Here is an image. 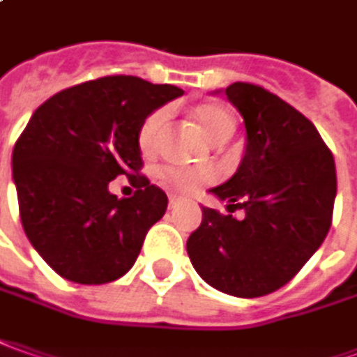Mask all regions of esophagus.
<instances>
[{
    "instance_id": "esophagus-1",
    "label": "esophagus",
    "mask_w": 357,
    "mask_h": 357,
    "mask_svg": "<svg viewBox=\"0 0 357 357\" xmlns=\"http://www.w3.org/2000/svg\"><path fill=\"white\" fill-rule=\"evenodd\" d=\"M179 202H181L179 197H176V195H172V197H169V209H176V207H178V205H179Z\"/></svg>"
}]
</instances>
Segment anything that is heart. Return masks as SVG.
<instances>
[{"mask_svg":"<svg viewBox=\"0 0 357 357\" xmlns=\"http://www.w3.org/2000/svg\"><path fill=\"white\" fill-rule=\"evenodd\" d=\"M191 116L197 120L203 132L217 144L227 142L235 134V126H237L235 118L231 116V112L223 106L203 102L191 110ZM164 122H166V110H154L142 122L140 132H138V146L144 154L155 152ZM160 178L164 179L167 185H172L174 190L181 191V193H193V191L213 183L217 179V172L213 167L167 166L160 172Z\"/></svg>","mask_w":357,"mask_h":357,"instance_id":"heart-1","label":"heart"}]
</instances>
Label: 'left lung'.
I'll use <instances>...</instances> for the list:
<instances>
[{
  "label": "left lung",
  "mask_w": 357,
  "mask_h": 357,
  "mask_svg": "<svg viewBox=\"0 0 357 357\" xmlns=\"http://www.w3.org/2000/svg\"><path fill=\"white\" fill-rule=\"evenodd\" d=\"M225 94L245 120L247 148L237 174L211 191L245 217L203 207L188 255L213 289L257 298L292 280L326 239L336 164L312 122L277 94L251 82Z\"/></svg>",
  "instance_id": "8db88e82"
}]
</instances>
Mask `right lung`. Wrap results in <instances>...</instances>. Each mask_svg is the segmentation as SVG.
<instances>
[{"label": "right lung", "instance_id": "1", "mask_svg": "<svg viewBox=\"0 0 357 357\" xmlns=\"http://www.w3.org/2000/svg\"><path fill=\"white\" fill-rule=\"evenodd\" d=\"M174 84L114 75L53 94L13 148V181L27 239L56 275L105 284L126 275L167 195L140 174L138 132L155 108L181 96ZM137 188L118 200L107 183Z\"/></svg>", "mask_w": 357, "mask_h": 357}]
</instances>
